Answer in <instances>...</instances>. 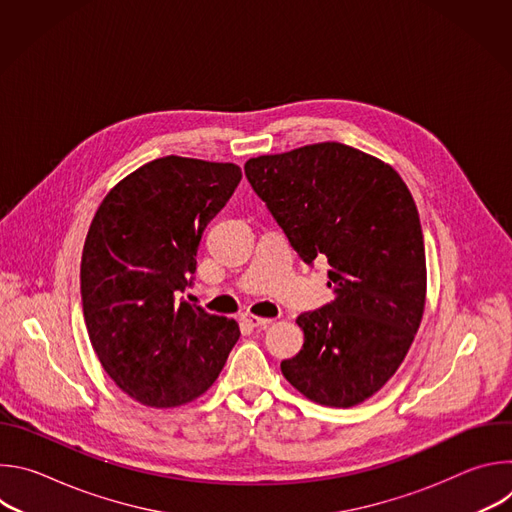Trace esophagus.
Returning <instances> with one entry per match:
<instances>
[{"instance_id": "1", "label": "esophagus", "mask_w": 512, "mask_h": 512, "mask_svg": "<svg viewBox=\"0 0 512 512\" xmlns=\"http://www.w3.org/2000/svg\"><path fill=\"white\" fill-rule=\"evenodd\" d=\"M243 320L251 326V328H267L271 324L269 318H259V316H253V314H245Z\"/></svg>"}]
</instances>
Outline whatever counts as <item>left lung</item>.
<instances>
[{
	"instance_id": "1",
	"label": "left lung",
	"mask_w": 512,
	"mask_h": 512,
	"mask_svg": "<svg viewBox=\"0 0 512 512\" xmlns=\"http://www.w3.org/2000/svg\"><path fill=\"white\" fill-rule=\"evenodd\" d=\"M245 176L298 255L330 265L334 300L298 316L304 346L281 362L283 377L328 407L373 397L399 369L425 308L409 188L389 164L338 141L251 158Z\"/></svg>"
}]
</instances>
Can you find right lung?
I'll list each match as a JSON object with an SVG mask.
<instances>
[{
    "label": "right lung",
    "instance_id": "obj_1",
    "mask_svg": "<svg viewBox=\"0 0 512 512\" xmlns=\"http://www.w3.org/2000/svg\"><path fill=\"white\" fill-rule=\"evenodd\" d=\"M235 164L166 156L123 178L101 202L81 261L83 314L113 383L141 405L200 397L241 330L178 300L202 233L241 182Z\"/></svg>",
    "mask_w": 512,
    "mask_h": 512
}]
</instances>
